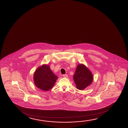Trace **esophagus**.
<instances>
[{"instance_id": "1", "label": "esophagus", "mask_w": 128, "mask_h": 128, "mask_svg": "<svg viewBox=\"0 0 128 128\" xmlns=\"http://www.w3.org/2000/svg\"><path fill=\"white\" fill-rule=\"evenodd\" d=\"M63 76L64 77V78H67L68 76L67 74H64V75H63Z\"/></svg>"}]
</instances>
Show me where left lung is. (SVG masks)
I'll list each match as a JSON object with an SVG mask.
<instances>
[{
  "label": "left lung",
  "mask_w": 128,
  "mask_h": 128,
  "mask_svg": "<svg viewBox=\"0 0 128 128\" xmlns=\"http://www.w3.org/2000/svg\"><path fill=\"white\" fill-rule=\"evenodd\" d=\"M73 80L77 89L83 90L91 84L93 80V75L86 66L80 64L76 68Z\"/></svg>",
  "instance_id": "left-lung-1"
}]
</instances>
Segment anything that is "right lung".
Masks as SVG:
<instances>
[{"instance_id": "right-lung-1", "label": "right lung", "mask_w": 128, "mask_h": 128, "mask_svg": "<svg viewBox=\"0 0 128 128\" xmlns=\"http://www.w3.org/2000/svg\"><path fill=\"white\" fill-rule=\"evenodd\" d=\"M58 77L52 71L50 66L43 64L34 72L33 80L36 87L42 90L48 91L53 87Z\"/></svg>"}]
</instances>
